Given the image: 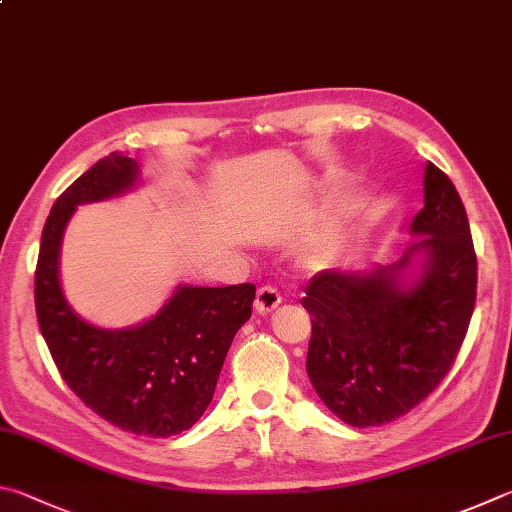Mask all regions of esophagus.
<instances>
[{"label": "esophagus", "instance_id": "34e87169", "mask_svg": "<svg viewBox=\"0 0 512 512\" xmlns=\"http://www.w3.org/2000/svg\"><path fill=\"white\" fill-rule=\"evenodd\" d=\"M282 304V293L275 286H262L255 297V311L257 313H271Z\"/></svg>", "mask_w": 512, "mask_h": 512}]
</instances>
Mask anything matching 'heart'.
<instances>
[{"mask_svg":"<svg viewBox=\"0 0 512 512\" xmlns=\"http://www.w3.org/2000/svg\"><path fill=\"white\" fill-rule=\"evenodd\" d=\"M345 244H347V237L345 235H336L331 237L327 244H324L320 248V253L315 255V259H318L320 264H327V262H333V259H338L342 253H345Z\"/></svg>","mask_w":512,"mask_h":512,"instance_id":"heart-1","label":"heart"}]
</instances>
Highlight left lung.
Returning <instances> with one entry per match:
<instances>
[{"label": "left lung", "instance_id": "1", "mask_svg": "<svg viewBox=\"0 0 512 512\" xmlns=\"http://www.w3.org/2000/svg\"><path fill=\"white\" fill-rule=\"evenodd\" d=\"M421 235L401 262L371 273L322 271L306 286V371L324 405L353 427L385 425L423 403L457 360L477 300V255L448 174L425 165ZM426 255L410 287L402 271Z\"/></svg>", "mask_w": 512, "mask_h": 512}]
</instances>
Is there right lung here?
Masks as SVG:
<instances>
[{
    "label": "right lung",
    "mask_w": 512,
    "mask_h": 512,
    "mask_svg": "<svg viewBox=\"0 0 512 512\" xmlns=\"http://www.w3.org/2000/svg\"><path fill=\"white\" fill-rule=\"evenodd\" d=\"M136 179V161L111 152L53 203L37 255L35 313L60 376L89 410L125 432L174 436L210 405L232 338L253 313L255 284L179 286L134 329L80 320L58 280L64 226L80 203L116 197Z\"/></svg>",
    "instance_id": "1"
}]
</instances>
